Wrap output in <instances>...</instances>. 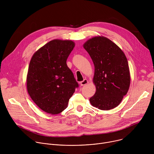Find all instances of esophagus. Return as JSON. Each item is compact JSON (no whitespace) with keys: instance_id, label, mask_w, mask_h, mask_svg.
<instances>
[{"instance_id":"esophagus-1","label":"esophagus","mask_w":154,"mask_h":154,"mask_svg":"<svg viewBox=\"0 0 154 154\" xmlns=\"http://www.w3.org/2000/svg\"><path fill=\"white\" fill-rule=\"evenodd\" d=\"M88 81L87 79H84L83 81H82L80 82V85L81 86H84V85H86V84H88Z\"/></svg>"}]
</instances>
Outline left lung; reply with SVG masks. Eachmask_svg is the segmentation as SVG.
<instances>
[{
    "label": "left lung",
    "mask_w": 154,
    "mask_h": 154,
    "mask_svg": "<svg viewBox=\"0 0 154 154\" xmlns=\"http://www.w3.org/2000/svg\"><path fill=\"white\" fill-rule=\"evenodd\" d=\"M83 48L94 65L93 83L96 91L90 99L91 104L101 110L116 107L130 85V70L124 53L115 42L102 36L87 40Z\"/></svg>",
    "instance_id": "1"
}]
</instances>
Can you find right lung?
Wrapping results in <instances>:
<instances>
[{
	"label": "right lung",
	"instance_id": "1",
	"mask_svg": "<svg viewBox=\"0 0 154 154\" xmlns=\"http://www.w3.org/2000/svg\"><path fill=\"white\" fill-rule=\"evenodd\" d=\"M75 47L71 40L54 39L33 55L27 75V89L42 110L57 115L67 108L79 86L66 61Z\"/></svg>",
	"mask_w": 154,
	"mask_h": 154
}]
</instances>
